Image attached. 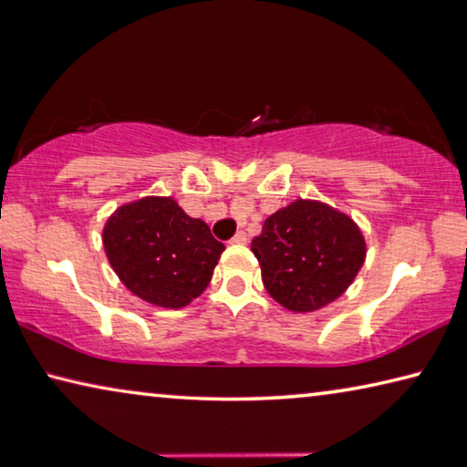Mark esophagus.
Returning a JSON list of instances; mask_svg holds the SVG:
<instances>
[{"mask_svg": "<svg viewBox=\"0 0 467 467\" xmlns=\"http://www.w3.org/2000/svg\"><path fill=\"white\" fill-rule=\"evenodd\" d=\"M231 243H234V245H245V243H247V234L245 233H236L234 236H233V239H231Z\"/></svg>", "mask_w": 467, "mask_h": 467, "instance_id": "obj_1", "label": "esophagus"}]
</instances>
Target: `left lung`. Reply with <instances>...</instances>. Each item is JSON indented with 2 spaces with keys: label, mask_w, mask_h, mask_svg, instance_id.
<instances>
[{
  "label": "left lung",
  "mask_w": 467,
  "mask_h": 467,
  "mask_svg": "<svg viewBox=\"0 0 467 467\" xmlns=\"http://www.w3.org/2000/svg\"><path fill=\"white\" fill-rule=\"evenodd\" d=\"M265 291L288 312L337 301L366 262V239L351 216L317 199H295L265 218L251 241Z\"/></svg>",
  "instance_id": "left-lung-1"
}]
</instances>
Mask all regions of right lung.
I'll return each instance as SVG.
<instances>
[{"label": "right lung", "mask_w": 467, "mask_h": 467, "mask_svg": "<svg viewBox=\"0 0 467 467\" xmlns=\"http://www.w3.org/2000/svg\"><path fill=\"white\" fill-rule=\"evenodd\" d=\"M108 262L132 295L151 306L181 309L210 285L224 245L203 220L191 218L174 197L147 195L106 220Z\"/></svg>", "instance_id": "1"}]
</instances>
